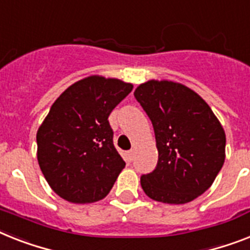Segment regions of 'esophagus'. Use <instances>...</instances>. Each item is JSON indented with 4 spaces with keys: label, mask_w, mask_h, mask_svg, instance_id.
<instances>
[{
    "label": "esophagus",
    "mask_w": 250,
    "mask_h": 250,
    "mask_svg": "<svg viewBox=\"0 0 250 250\" xmlns=\"http://www.w3.org/2000/svg\"><path fill=\"white\" fill-rule=\"evenodd\" d=\"M133 157H135V150H129V151H127V159H128V162H132V160H133Z\"/></svg>",
    "instance_id": "34e87169"
}]
</instances>
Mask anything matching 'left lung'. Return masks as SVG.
<instances>
[{
    "label": "left lung",
    "mask_w": 250,
    "mask_h": 250,
    "mask_svg": "<svg viewBox=\"0 0 250 250\" xmlns=\"http://www.w3.org/2000/svg\"><path fill=\"white\" fill-rule=\"evenodd\" d=\"M153 123L159 158L141 188L153 200L185 204L207 191L225 163L226 135L195 91L172 81L150 79L135 90Z\"/></svg>",
    "instance_id": "1"
}]
</instances>
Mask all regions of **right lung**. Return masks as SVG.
<instances>
[{"instance_id":"add662e5","label":"right lung","mask_w":250,"mask_h":250,"mask_svg":"<svg viewBox=\"0 0 250 250\" xmlns=\"http://www.w3.org/2000/svg\"><path fill=\"white\" fill-rule=\"evenodd\" d=\"M132 88L121 79L90 76L55 100L37 131V159L60 198L88 204L109 194L125 163L107 118Z\"/></svg>"}]
</instances>
